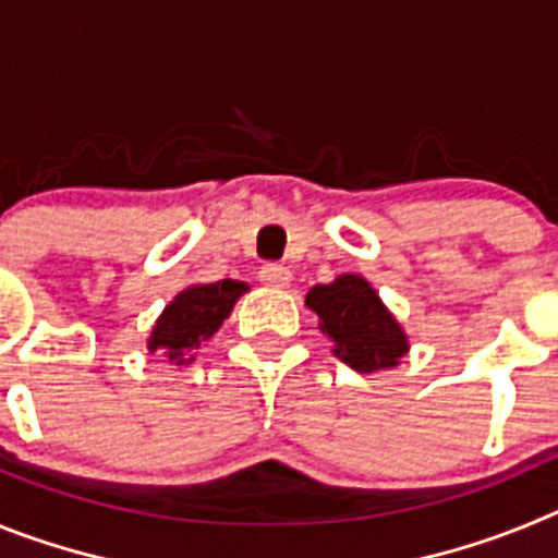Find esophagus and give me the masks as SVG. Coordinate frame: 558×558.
I'll return each mask as SVG.
<instances>
[{"mask_svg":"<svg viewBox=\"0 0 558 558\" xmlns=\"http://www.w3.org/2000/svg\"><path fill=\"white\" fill-rule=\"evenodd\" d=\"M290 279H293V274H290L284 265H265V268H259V282L268 284V288H288Z\"/></svg>","mask_w":558,"mask_h":558,"instance_id":"1","label":"esophagus"}]
</instances>
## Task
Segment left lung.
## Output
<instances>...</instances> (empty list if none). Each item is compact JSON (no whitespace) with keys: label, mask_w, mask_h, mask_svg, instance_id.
I'll list each match as a JSON object with an SVG mask.
<instances>
[{"label":"left lung","mask_w":558,"mask_h":558,"mask_svg":"<svg viewBox=\"0 0 558 558\" xmlns=\"http://www.w3.org/2000/svg\"><path fill=\"white\" fill-rule=\"evenodd\" d=\"M307 307L318 313V327L335 343V354L354 372L391 368L408 352L402 327L360 276L347 274L332 284H315Z\"/></svg>","instance_id":"obj_1"}]
</instances>
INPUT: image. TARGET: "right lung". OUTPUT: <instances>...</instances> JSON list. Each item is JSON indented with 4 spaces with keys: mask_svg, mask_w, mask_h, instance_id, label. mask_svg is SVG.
Listing matches in <instances>:
<instances>
[{
    "mask_svg": "<svg viewBox=\"0 0 558 558\" xmlns=\"http://www.w3.org/2000/svg\"><path fill=\"white\" fill-rule=\"evenodd\" d=\"M245 290L248 284L234 282V279L181 290L159 315L147 349L175 366H184L186 360H192V354L218 332L223 318H229L231 307Z\"/></svg>",
    "mask_w": 558,
    "mask_h": 558,
    "instance_id": "add662e5",
    "label": "right lung"
}]
</instances>
